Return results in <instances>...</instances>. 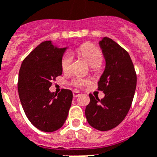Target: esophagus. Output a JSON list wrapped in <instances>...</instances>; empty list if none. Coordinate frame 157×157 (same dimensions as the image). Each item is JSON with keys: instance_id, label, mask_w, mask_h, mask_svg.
I'll use <instances>...</instances> for the list:
<instances>
[{"instance_id": "esophagus-1", "label": "esophagus", "mask_w": 157, "mask_h": 157, "mask_svg": "<svg viewBox=\"0 0 157 157\" xmlns=\"http://www.w3.org/2000/svg\"><path fill=\"white\" fill-rule=\"evenodd\" d=\"M80 92L79 91H78V90H74L73 91V96L75 97V98H77V97H78L80 95Z\"/></svg>"}]
</instances>
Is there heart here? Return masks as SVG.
Segmentation results:
<instances>
[{
  "mask_svg": "<svg viewBox=\"0 0 157 157\" xmlns=\"http://www.w3.org/2000/svg\"><path fill=\"white\" fill-rule=\"evenodd\" d=\"M78 54L91 67L93 71H96L99 70V67L103 62V54L99 48L96 47L92 44H83L77 50ZM73 58L71 54L67 53L63 55L61 60V67L64 73H69L71 71ZM89 82L87 78H75L72 81L74 86L81 87V86L86 85Z\"/></svg>",
  "mask_w": 157,
  "mask_h": 157,
  "instance_id": "heart-1",
  "label": "heart"
}]
</instances>
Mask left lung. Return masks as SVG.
I'll use <instances>...</instances> for the list:
<instances>
[{
    "instance_id": "1",
    "label": "left lung",
    "mask_w": 157,
    "mask_h": 157,
    "mask_svg": "<svg viewBox=\"0 0 157 157\" xmlns=\"http://www.w3.org/2000/svg\"><path fill=\"white\" fill-rule=\"evenodd\" d=\"M99 45L106 67L98 82V90L105 96L99 100L89 94L85 115L90 126L105 132L117 127L128 115L136 87V73L129 54L116 41L103 37Z\"/></svg>"
}]
</instances>
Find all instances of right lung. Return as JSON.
<instances>
[{
  "instance_id": "1",
  "label": "right lung",
  "mask_w": 157,
  "mask_h": 157,
  "mask_svg": "<svg viewBox=\"0 0 157 157\" xmlns=\"http://www.w3.org/2000/svg\"><path fill=\"white\" fill-rule=\"evenodd\" d=\"M66 48L54 47L50 41L41 42L23 60L17 90L28 120L37 129L52 132L63 127L71 106L73 94L62 89L50 91L52 81L63 73L61 60Z\"/></svg>"
}]
</instances>
